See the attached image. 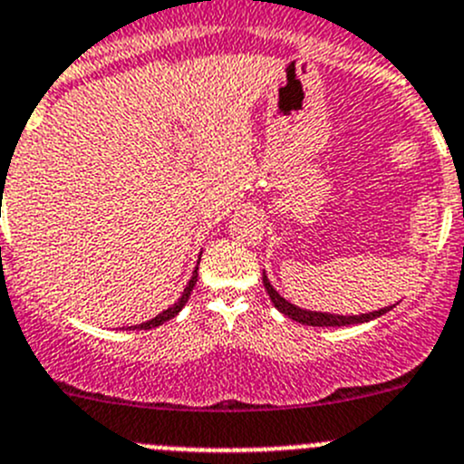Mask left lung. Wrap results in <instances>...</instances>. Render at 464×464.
Wrapping results in <instances>:
<instances>
[{
	"mask_svg": "<svg viewBox=\"0 0 464 464\" xmlns=\"http://www.w3.org/2000/svg\"><path fill=\"white\" fill-rule=\"evenodd\" d=\"M263 285H266L267 295H270L272 304L281 311L284 315H288L291 320L302 324H311V327H345V324H357V323H369V320L380 318L387 311H392L393 306H384V309L371 311V314H359V315H339V314H324V311H309V309H300V306L291 304V302L281 297L279 293L275 291V285L270 284V279L263 272Z\"/></svg>",
	"mask_w": 464,
	"mask_h": 464,
	"instance_id": "obj_1",
	"label": "left lung"
}]
</instances>
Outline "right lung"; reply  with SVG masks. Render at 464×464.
Returning a JSON list of instances; mask_svg holds the SVG:
<instances>
[{
  "label": "right lung",
  "instance_id": "right-lung-1",
  "mask_svg": "<svg viewBox=\"0 0 464 464\" xmlns=\"http://www.w3.org/2000/svg\"><path fill=\"white\" fill-rule=\"evenodd\" d=\"M198 261H201V258H198ZM197 270H198V267H194V272H192V279L188 281V285H185L183 295L179 297V302H176V304H171V306H169V309H164L162 314H158V315H155V318L146 320V323H141V324H134V330H153V327H160V324H162V323H167V320H171L173 315H179V314H180V309H183V306L188 304V300H189V293H192L194 284H197Z\"/></svg>",
  "mask_w": 464,
  "mask_h": 464
}]
</instances>
